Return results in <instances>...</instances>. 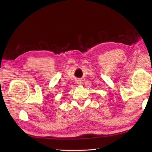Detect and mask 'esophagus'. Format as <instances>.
Returning a JSON list of instances; mask_svg holds the SVG:
<instances>
[{"label":"esophagus","instance_id":"esophagus-1","mask_svg":"<svg viewBox=\"0 0 152 152\" xmlns=\"http://www.w3.org/2000/svg\"><path fill=\"white\" fill-rule=\"evenodd\" d=\"M76 83H77V84H78V86H81L82 84V82H81V80H76Z\"/></svg>","mask_w":152,"mask_h":152}]
</instances>
